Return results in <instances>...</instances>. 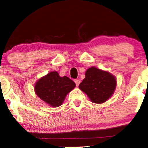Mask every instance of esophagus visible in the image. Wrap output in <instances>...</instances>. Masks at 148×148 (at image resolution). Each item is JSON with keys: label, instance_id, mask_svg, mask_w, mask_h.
<instances>
[{"label": "esophagus", "instance_id": "1", "mask_svg": "<svg viewBox=\"0 0 148 148\" xmlns=\"http://www.w3.org/2000/svg\"><path fill=\"white\" fill-rule=\"evenodd\" d=\"M74 82H75V83H76V86H78L79 84H80V80H78V79H76V80H74Z\"/></svg>", "mask_w": 148, "mask_h": 148}]
</instances>
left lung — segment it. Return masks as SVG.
Instances as JSON below:
<instances>
[{"mask_svg": "<svg viewBox=\"0 0 148 148\" xmlns=\"http://www.w3.org/2000/svg\"><path fill=\"white\" fill-rule=\"evenodd\" d=\"M85 76L79 88L87 94L92 102L103 103L114 93L116 81L109 72L92 67L86 70Z\"/></svg>", "mask_w": 148, "mask_h": 148, "instance_id": "8db88e82", "label": "left lung"}]
</instances>
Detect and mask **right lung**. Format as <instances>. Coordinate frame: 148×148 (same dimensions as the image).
Here are the masks:
<instances>
[{
	"label": "right lung",
	"instance_id": "1",
	"mask_svg": "<svg viewBox=\"0 0 148 148\" xmlns=\"http://www.w3.org/2000/svg\"><path fill=\"white\" fill-rule=\"evenodd\" d=\"M75 86L76 84L68 77H60L57 72H52L37 82L35 92L48 104L58 107Z\"/></svg>",
	"mask_w": 148,
	"mask_h": 148
}]
</instances>
